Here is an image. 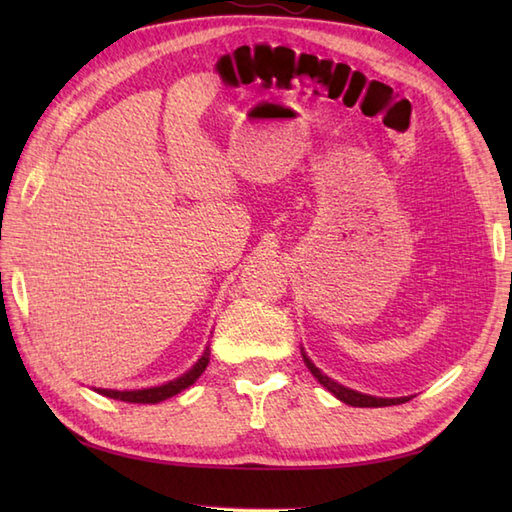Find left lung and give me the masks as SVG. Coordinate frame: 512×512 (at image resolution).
Masks as SVG:
<instances>
[{"instance_id": "1", "label": "left lung", "mask_w": 512, "mask_h": 512, "mask_svg": "<svg viewBox=\"0 0 512 512\" xmlns=\"http://www.w3.org/2000/svg\"><path fill=\"white\" fill-rule=\"evenodd\" d=\"M301 356H303V363H306L308 369L312 372V376L317 378L319 383L330 391V394H334L341 402H345V405H352V407H391V405H402V402L409 400V396H402V398H376V396L361 394V391H354L350 387H343V385L336 383V380L325 376L321 369L314 365L310 358L306 356V352H301Z\"/></svg>"}]
</instances>
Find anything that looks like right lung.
Segmentation results:
<instances>
[{
    "instance_id": "add662e5",
    "label": "right lung",
    "mask_w": 512,
    "mask_h": 512,
    "mask_svg": "<svg viewBox=\"0 0 512 512\" xmlns=\"http://www.w3.org/2000/svg\"><path fill=\"white\" fill-rule=\"evenodd\" d=\"M209 356L211 350L206 347L204 354L198 358V363H195L187 374H182L176 380H169L165 385H158V387H149V389H132V391H118V389H96L99 394L107 396V398H114V400H123V402H140V405H156L160 400H167L171 396L180 394L182 389L191 387L195 380L202 376V372L209 365Z\"/></svg>"
}]
</instances>
